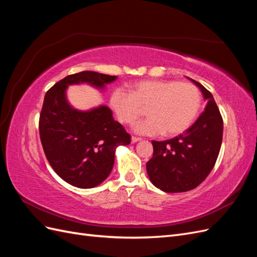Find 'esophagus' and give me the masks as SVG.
<instances>
[{"instance_id": "esophagus-1", "label": "esophagus", "mask_w": 257, "mask_h": 257, "mask_svg": "<svg viewBox=\"0 0 257 257\" xmlns=\"http://www.w3.org/2000/svg\"><path fill=\"white\" fill-rule=\"evenodd\" d=\"M139 141H142V138H139V137H135V136L132 137V143H137V142H139Z\"/></svg>"}]
</instances>
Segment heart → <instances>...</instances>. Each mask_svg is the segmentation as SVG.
I'll use <instances>...</instances> for the list:
<instances>
[{
    "instance_id": "1",
    "label": "heart",
    "mask_w": 257,
    "mask_h": 257,
    "mask_svg": "<svg viewBox=\"0 0 257 257\" xmlns=\"http://www.w3.org/2000/svg\"><path fill=\"white\" fill-rule=\"evenodd\" d=\"M110 106L123 124H133L148 111V118L136 124L143 135L177 136L196 118L200 92L190 82L177 80H142L131 85V93L116 89L111 93Z\"/></svg>"
}]
</instances>
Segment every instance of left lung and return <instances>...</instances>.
<instances>
[{"label":"left lung","instance_id":"obj_1","mask_svg":"<svg viewBox=\"0 0 257 257\" xmlns=\"http://www.w3.org/2000/svg\"><path fill=\"white\" fill-rule=\"evenodd\" d=\"M203 92L207 106L183 134L164 142L152 141L153 155L147 173L158 189L180 193L195 189L211 172L223 137V119L215 100L203 84L191 79Z\"/></svg>","mask_w":257,"mask_h":257}]
</instances>
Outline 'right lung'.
Here are the masks:
<instances>
[{
	"label": "right lung",
	"mask_w": 257,
	"mask_h": 257,
	"mask_svg": "<svg viewBox=\"0 0 257 257\" xmlns=\"http://www.w3.org/2000/svg\"><path fill=\"white\" fill-rule=\"evenodd\" d=\"M116 76L84 71L66 76L51 87L40 114L41 142L46 158L59 177L80 189H91L109 176L115 148L131 143V135L107 106L79 111L65 96L68 84L87 82L103 89Z\"/></svg>",
	"instance_id": "obj_1"
}]
</instances>
